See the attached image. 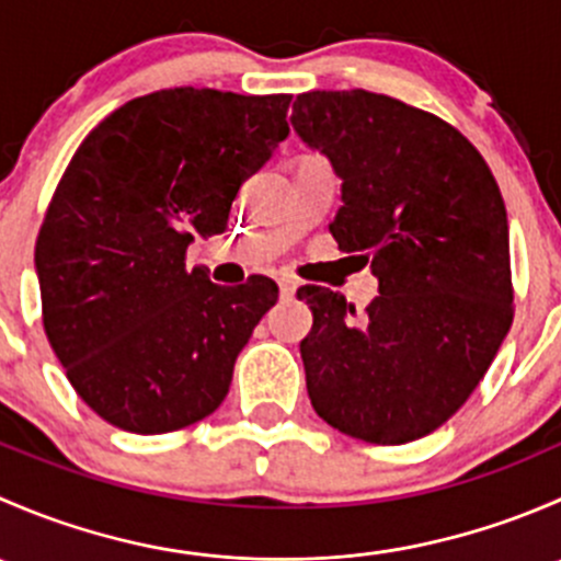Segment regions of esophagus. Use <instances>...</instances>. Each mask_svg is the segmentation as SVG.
Listing matches in <instances>:
<instances>
[{
  "mask_svg": "<svg viewBox=\"0 0 561 561\" xmlns=\"http://www.w3.org/2000/svg\"><path fill=\"white\" fill-rule=\"evenodd\" d=\"M296 290H298V282L290 279V276H282V279H279L282 298H293V296H296Z\"/></svg>",
  "mask_w": 561,
  "mask_h": 561,
  "instance_id": "34e87169",
  "label": "esophagus"
}]
</instances>
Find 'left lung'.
I'll use <instances>...</instances> for the list:
<instances>
[{"mask_svg":"<svg viewBox=\"0 0 561 561\" xmlns=\"http://www.w3.org/2000/svg\"><path fill=\"white\" fill-rule=\"evenodd\" d=\"M293 129L342 179L331 228L371 265L380 296L355 312L304 285L301 342L317 415L375 445L426 437L461 410L513 322L507 211L480 151L434 113L388 94L307 92Z\"/></svg>","mask_w":561,"mask_h":561,"instance_id":"left-lung-1","label":"left lung"}]
</instances>
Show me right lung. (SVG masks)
<instances>
[{"mask_svg": "<svg viewBox=\"0 0 561 561\" xmlns=\"http://www.w3.org/2000/svg\"><path fill=\"white\" fill-rule=\"evenodd\" d=\"M290 94L162 89L103 118L61 175L35 244L43 325L76 393L111 426L168 434L211 415L268 276L222 287L186 268L225 233L239 186L287 138Z\"/></svg>", "mask_w": 561, "mask_h": 561, "instance_id": "obj_1", "label": "right lung"}]
</instances>
